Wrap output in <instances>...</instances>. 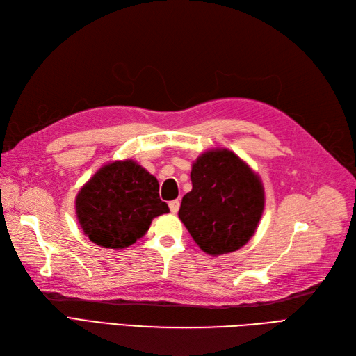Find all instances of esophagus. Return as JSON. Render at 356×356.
<instances>
[{"mask_svg":"<svg viewBox=\"0 0 356 356\" xmlns=\"http://www.w3.org/2000/svg\"><path fill=\"white\" fill-rule=\"evenodd\" d=\"M168 207H170L171 213H177V211H179V209H180V201H179V200L170 201V202H168Z\"/></svg>","mask_w":356,"mask_h":356,"instance_id":"34e87169","label":"esophagus"}]
</instances>
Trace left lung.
Segmentation results:
<instances>
[{"instance_id":"8db88e82","label":"left lung","mask_w":356,"mask_h":356,"mask_svg":"<svg viewBox=\"0 0 356 356\" xmlns=\"http://www.w3.org/2000/svg\"><path fill=\"white\" fill-rule=\"evenodd\" d=\"M192 191L179 219L210 256L232 253L254 235L265 210V189L256 171L229 149H210L192 164Z\"/></svg>"}]
</instances>
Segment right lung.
Masks as SVG:
<instances>
[{"label": "right lung", "mask_w": 356, "mask_h": 356, "mask_svg": "<svg viewBox=\"0 0 356 356\" xmlns=\"http://www.w3.org/2000/svg\"><path fill=\"white\" fill-rule=\"evenodd\" d=\"M158 192L156 177L133 159L108 163L76 195L78 223L100 247H130L147 232L154 217L170 211Z\"/></svg>", "instance_id": "add662e5"}]
</instances>
